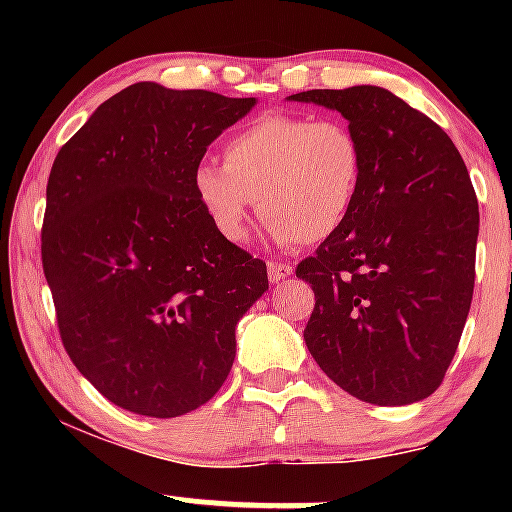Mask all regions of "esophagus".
<instances>
[{
	"label": "esophagus",
	"instance_id": "34e87169",
	"mask_svg": "<svg viewBox=\"0 0 512 512\" xmlns=\"http://www.w3.org/2000/svg\"><path fill=\"white\" fill-rule=\"evenodd\" d=\"M267 274H269V281H272V284H279V281H284L286 276L293 274V269H291V264H286V262L269 260L267 262Z\"/></svg>",
	"mask_w": 512,
	"mask_h": 512
}]
</instances>
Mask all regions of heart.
Masks as SVG:
<instances>
[{
	"label": "heart",
	"instance_id": "b5f03b06",
	"mask_svg": "<svg viewBox=\"0 0 512 512\" xmlns=\"http://www.w3.org/2000/svg\"><path fill=\"white\" fill-rule=\"evenodd\" d=\"M363 180V149L342 120L269 113L223 144V166L195 170V195L221 238L240 243L260 204L279 243H320L349 219Z\"/></svg>",
	"mask_w": 512,
	"mask_h": 512
}]
</instances>
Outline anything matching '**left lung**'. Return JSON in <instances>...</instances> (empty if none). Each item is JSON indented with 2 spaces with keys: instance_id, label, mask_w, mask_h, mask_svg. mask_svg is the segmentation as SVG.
Wrapping results in <instances>:
<instances>
[{
  "instance_id": "1",
  "label": "left lung",
  "mask_w": 512,
  "mask_h": 512,
  "mask_svg": "<svg viewBox=\"0 0 512 512\" xmlns=\"http://www.w3.org/2000/svg\"><path fill=\"white\" fill-rule=\"evenodd\" d=\"M289 98L339 110L363 149L349 219L296 267L315 291L305 346L361 402H419L443 383L472 305L479 204L467 166L431 117L385 88Z\"/></svg>"
}]
</instances>
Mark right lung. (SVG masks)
I'll return each mask as SVG.
<instances>
[{
  "label": "right lung",
  "instance_id": "1",
  "mask_svg": "<svg viewBox=\"0 0 512 512\" xmlns=\"http://www.w3.org/2000/svg\"><path fill=\"white\" fill-rule=\"evenodd\" d=\"M255 105L139 81L62 146L40 255L64 351L117 407L173 419L219 392L267 264L219 236L195 195L207 146Z\"/></svg>",
  "mask_w": 512,
  "mask_h": 512
}]
</instances>
